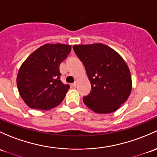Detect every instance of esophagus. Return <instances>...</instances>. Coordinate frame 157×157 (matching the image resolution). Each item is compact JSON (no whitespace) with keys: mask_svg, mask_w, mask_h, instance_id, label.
<instances>
[{"mask_svg":"<svg viewBox=\"0 0 157 157\" xmlns=\"http://www.w3.org/2000/svg\"><path fill=\"white\" fill-rule=\"evenodd\" d=\"M72 86H74V87L77 86V82H74V83H72Z\"/></svg>","mask_w":157,"mask_h":157,"instance_id":"1","label":"esophagus"}]
</instances>
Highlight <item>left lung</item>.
<instances>
[{"mask_svg": "<svg viewBox=\"0 0 157 157\" xmlns=\"http://www.w3.org/2000/svg\"><path fill=\"white\" fill-rule=\"evenodd\" d=\"M91 83L90 95L83 101L98 113L116 111L131 94L132 82L128 65L121 56L103 44L74 45Z\"/></svg>", "mask_w": 157, "mask_h": 157, "instance_id": "obj_1", "label": "left lung"}]
</instances>
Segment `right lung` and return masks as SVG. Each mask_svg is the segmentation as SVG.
Listing matches in <instances>:
<instances>
[{
    "label": "right lung",
    "mask_w": 157,
    "mask_h": 157,
    "mask_svg": "<svg viewBox=\"0 0 157 157\" xmlns=\"http://www.w3.org/2000/svg\"><path fill=\"white\" fill-rule=\"evenodd\" d=\"M71 46L47 44L25 59L16 78L18 90L31 108L50 110L65 98L68 84L60 80L59 65L70 53Z\"/></svg>",
    "instance_id": "obj_1"
}]
</instances>
